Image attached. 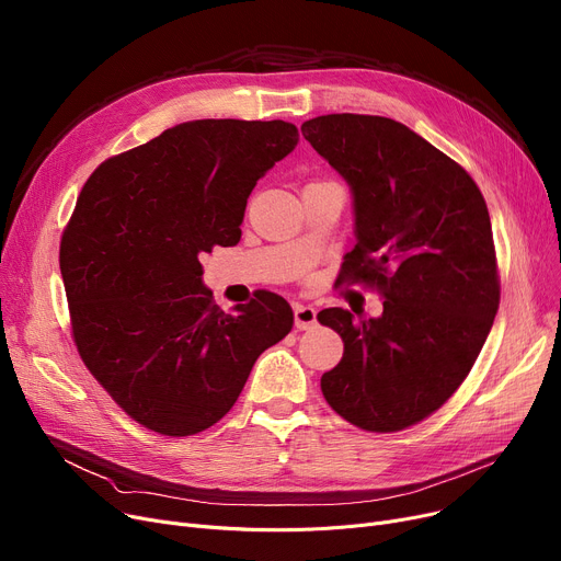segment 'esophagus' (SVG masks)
Masks as SVG:
<instances>
[{
    "mask_svg": "<svg viewBox=\"0 0 561 561\" xmlns=\"http://www.w3.org/2000/svg\"><path fill=\"white\" fill-rule=\"evenodd\" d=\"M293 316H296V328L298 330H311L316 325V309L309 305H293Z\"/></svg>",
    "mask_w": 561,
    "mask_h": 561,
    "instance_id": "obj_1",
    "label": "esophagus"
}]
</instances>
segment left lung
Here are the masks:
<instances>
[{
	"instance_id": "obj_1",
	"label": "left lung",
	"mask_w": 561,
	"mask_h": 561,
	"mask_svg": "<svg viewBox=\"0 0 561 561\" xmlns=\"http://www.w3.org/2000/svg\"><path fill=\"white\" fill-rule=\"evenodd\" d=\"M302 136L355 197L345 279L385 298L379 318L318 313L343 339L322 396L368 432L416 425L459 389L500 305L486 202L459 163L391 117L318 115Z\"/></svg>"
}]
</instances>
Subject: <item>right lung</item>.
<instances>
[{
	"label": "right lung",
	"instance_id": "1",
	"mask_svg": "<svg viewBox=\"0 0 561 561\" xmlns=\"http://www.w3.org/2000/svg\"><path fill=\"white\" fill-rule=\"evenodd\" d=\"M284 121H193L104 161L64 231L72 336L85 368L136 423L191 436L239 400L265 347L293 328L271 290L225 313L199 256L241 241L261 176L298 145Z\"/></svg>",
	"mask_w": 561,
	"mask_h": 561
}]
</instances>
